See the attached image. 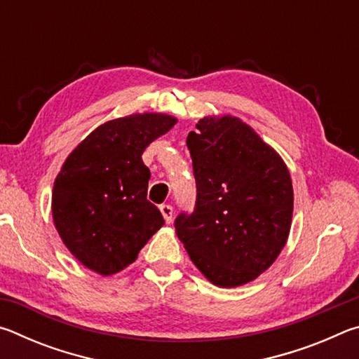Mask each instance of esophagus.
<instances>
[{"instance_id":"34e87169","label":"esophagus","mask_w":359,"mask_h":359,"mask_svg":"<svg viewBox=\"0 0 359 359\" xmlns=\"http://www.w3.org/2000/svg\"><path fill=\"white\" fill-rule=\"evenodd\" d=\"M160 212L163 214V218H165L166 223H171V222H172V214H174L172 205L161 204V205H160Z\"/></svg>"}]
</instances>
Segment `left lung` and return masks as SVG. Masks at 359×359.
<instances>
[{"label":"left lung","mask_w":359,"mask_h":359,"mask_svg":"<svg viewBox=\"0 0 359 359\" xmlns=\"http://www.w3.org/2000/svg\"><path fill=\"white\" fill-rule=\"evenodd\" d=\"M187 147L196 180L191 212L174 226L212 283L239 287L274 263L288 239L293 185L282 158L236 117H204Z\"/></svg>","instance_id":"8db88e82"}]
</instances>
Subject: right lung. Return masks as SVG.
<instances>
[{"mask_svg": "<svg viewBox=\"0 0 359 359\" xmlns=\"http://www.w3.org/2000/svg\"><path fill=\"white\" fill-rule=\"evenodd\" d=\"M174 123L163 114L107 121L66 158L53 185V222L65 245L88 269L117 274L165 224L147 201L150 171L141 156Z\"/></svg>", "mask_w": 359, "mask_h": 359, "instance_id": "obj_1", "label": "right lung"}]
</instances>
